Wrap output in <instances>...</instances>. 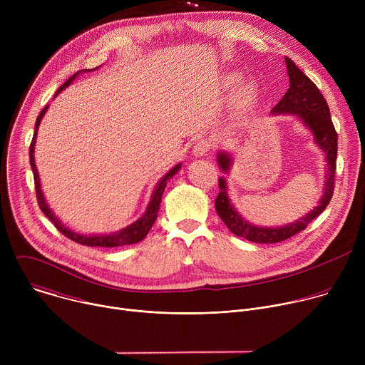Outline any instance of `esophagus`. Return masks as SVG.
Here are the masks:
<instances>
[{
	"label": "esophagus",
	"instance_id": "esophagus-1",
	"mask_svg": "<svg viewBox=\"0 0 365 365\" xmlns=\"http://www.w3.org/2000/svg\"><path fill=\"white\" fill-rule=\"evenodd\" d=\"M210 150H211L210 143H207L206 140H199L193 147V155L195 158H203V155H206Z\"/></svg>",
	"mask_w": 365,
	"mask_h": 365
}]
</instances>
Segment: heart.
<instances>
[{"instance_id": "b5f03b06", "label": "heart", "mask_w": 365, "mask_h": 365, "mask_svg": "<svg viewBox=\"0 0 365 365\" xmlns=\"http://www.w3.org/2000/svg\"><path fill=\"white\" fill-rule=\"evenodd\" d=\"M242 81V75L240 72H228L225 73L221 81H220V88L224 92H230L235 89ZM257 101V88L254 83H244L241 85L234 96H232V110L235 113V117L240 120L245 117L251 108L254 107V103Z\"/></svg>"}]
</instances>
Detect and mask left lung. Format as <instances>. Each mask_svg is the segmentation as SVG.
Segmentation results:
<instances>
[{
  "mask_svg": "<svg viewBox=\"0 0 365 365\" xmlns=\"http://www.w3.org/2000/svg\"><path fill=\"white\" fill-rule=\"evenodd\" d=\"M284 59L290 86L284 96L280 99V102L272 110V114H287L297 117V120L314 135L315 144L324 151L327 160V173L322 196L314 210L309 211L299 220L282 227H258L247 221L235 210V206L230 199L225 178H220V193L215 199V210L220 218L234 235L259 244L280 242L303 231L309 222L314 221L319 214L325 211V207L332 197L335 183L338 134L331 120L328 103L317 85L293 63V61L289 58ZM232 160L234 159L231 153L224 150H220L217 153V162L224 173H228L231 170Z\"/></svg>",
  "mask_w": 365,
  "mask_h": 365,
  "instance_id": "8db88e82",
  "label": "left lung"
}]
</instances>
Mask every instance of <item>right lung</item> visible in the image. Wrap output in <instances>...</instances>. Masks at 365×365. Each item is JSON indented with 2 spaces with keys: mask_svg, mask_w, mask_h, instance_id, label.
I'll use <instances>...</instances> for the list:
<instances>
[{
  "mask_svg": "<svg viewBox=\"0 0 365 365\" xmlns=\"http://www.w3.org/2000/svg\"><path fill=\"white\" fill-rule=\"evenodd\" d=\"M99 68V66H98ZM98 68L95 69H83V71H79L76 72L73 76H71L59 89L58 92L55 93L53 98H56L66 86H69L72 83V81L81 75L82 72H91V71H96ZM48 106H46L40 115L37 117L36 120V125H34V134H33V140H31V144H30V166H31V170H33V175H34V185H36V195H37V202H38V206L41 212L55 224V227L65 235L68 237L69 240L75 241V242H79L82 245H88V247H121V245H130V244H135V242H140L141 240H144V237L148 234V231L151 230L154 221L158 220V214H159V210H160V202H162V196H163V192H165V187L168 185V180L172 179L182 168V163H178L176 166H173L160 180L159 183L155 185L153 193H151V197H150V202L145 207V212L137 220L134 221L133 224H130L128 227L117 231V232H110V234H91V235H86V234H79V232H75L72 230H69L65 224H62V221L55 215V212L50 210L46 199H44V195H43V190H41V186H40V178H38V172H37V168H36V162H34V145H36V138H37V131H38V125H40V121L41 118L44 117L46 111H47Z\"/></svg>",
  "mask_w": 365,
  "mask_h": 365,
  "instance_id": "obj_1",
  "label": "right lung"
}]
</instances>
